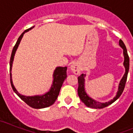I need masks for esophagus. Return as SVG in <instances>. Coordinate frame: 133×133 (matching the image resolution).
I'll list each match as a JSON object with an SVG mask.
<instances>
[{"label": "esophagus", "instance_id": "obj_1", "mask_svg": "<svg viewBox=\"0 0 133 133\" xmlns=\"http://www.w3.org/2000/svg\"><path fill=\"white\" fill-rule=\"evenodd\" d=\"M70 70L73 72L75 75H79L81 72V68L80 67V66L77 64V63H73L70 66Z\"/></svg>", "mask_w": 133, "mask_h": 133}]
</instances>
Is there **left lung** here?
Returning a JSON list of instances; mask_svg holds the SVG:
<instances>
[{
	"instance_id": "left-lung-1",
	"label": "left lung",
	"mask_w": 133,
	"mask_h": 133,
	"mask_svg": "<svg viewBox=\"0 0 133 133\" xmlns=\"http://www.w3.org/2000/svg\"><path fill=\"white\" fill-rule=\"evenodd\" d=\"M119 45L123 49V55H124L123 65H124V68H125V72H124V75H123V78H121V80L120 81L117 95L112 100L109 101V102H106V103H100V102L94 100L93 98L89 97L85 90V87H84V84H85V83H85L84 78L86 77L85 74L84 75V74H82V75H80L79 77H78V97H79L80 99L82 101V102L88 107L92 108V109H103V108L109 106V105L111 104L112 103H113L115 101H117L119 98L120 96L122 95V93H123L124 87H125V84H126L128 72H129V55H128L126 46H125L124 43H123L121 39H120L119 41Z\"/></svg>"
}]
</instances>
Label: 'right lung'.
Returning a JSON list of instances; mask_svg holds the SVG:
<instances>
[{"instance_id": "1", "label": "right lung", "mask_w": 133, "mask_h": 133, "mask_svg": "<svg viewBox=\"0 0 133 133\" xmlns=\"http://www.w3.org/2000/svg\"><path fill=\"white\" fill-rule=\"evenodd\" d=\"M35 26L24 30L23 33L21 34L19 38H18L16 41V44L14 46L12 51L11 56H10V83H11L12 88L13 89L14 92L18 95V97L23 100L24 103H26L29 106L33 109H43V108H46L51 106L52 104L55 103V101L56 100L59 95L60 90L61 89V87L63 85V83L64 80L66 79L67 75H66V69L67 67H61V66H58L55 69V71L53 72V81L50 90L48 92H46L45 94L42 95H35V96H24V95H21L19 92L17 91L16 88L14 86L13 83H12V63H13L14 57H15V53L17 50L19 45L21 41L23 38V35L25 32L29 31L32 29H33Z\"/></svg>"}]
</instances>
